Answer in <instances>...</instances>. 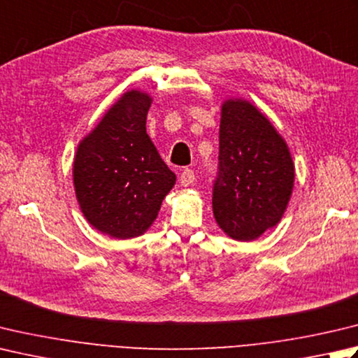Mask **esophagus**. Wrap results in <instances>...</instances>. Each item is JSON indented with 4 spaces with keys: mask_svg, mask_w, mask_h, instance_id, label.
<instances>
[{
    "mask_svg": "<svg viewBox=\"0 0 358 358\" xmlns=\"http://www.w3.org/2000/svg\"><path fill=\"white\" fill-rule=\"evenodd\" d=\"M194 180H195V173H194L192 169H185L183 172L180 173V183H181V186L192 185Z\"/></svg>",
    "mask_w": 358,
    "mask_h": 358,
    "instance_id": "esophagus-1",
    "label": "esophagus"
}]
</instances>
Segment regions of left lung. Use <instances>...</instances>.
Returning a JSON list of instances; mask_svg holds the SVG:
<instances>
[{
  "label": "left lung",
  "mask_w": 358,
  "mask_h": 358,
  "mask_svg": "<svg viewBox=\"0 0 358 358\" xmlns=\"http://www.w3.org/2000/svg\"><path fill=\"white\" fill-rule=\"evenodd\" d=\"M293 181L289 147L268 119L247 101L223 103L213 186L219 227L236 241L257 239L281 220Z\"/></svg>",
  "instance_id": "left-lung-1"
}]
</instances>
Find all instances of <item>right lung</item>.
Wrapping results in <instances>:
<instances>
[{"mask_svg":"<svg viewBox=\"0 0 358 358\" xmlns=\"http://www.w3.org/2000/svg\"><path fill=\"white\" fill-rule=\"evenodd\" d=\"M152 99L127 91L77 147L74 187L85 219L115 239L141 236L157 219L175 173L145 131Z\"/></svg>","mask_w":358,"mask_h":358,"instance_id":"obj_1","label":"right lung"}]
</instances>
